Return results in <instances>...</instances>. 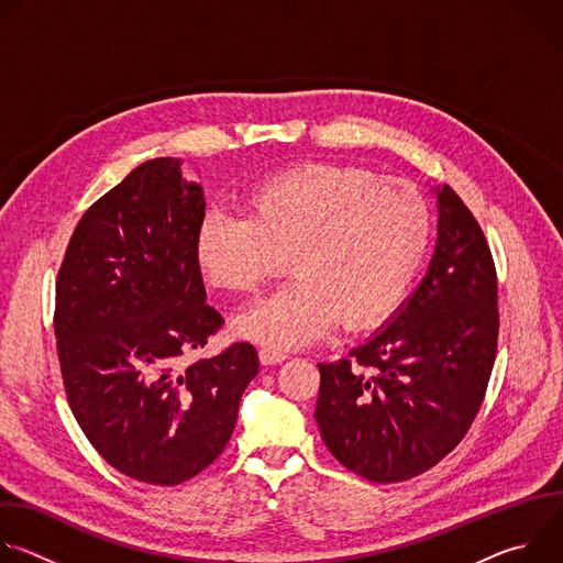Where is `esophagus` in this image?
I'll return each mask as SVG.
<instances>
[{"instance_id":"34e87169","label":"esophagus","mask_w":563,"mask_h":563,"mask_svg":"<svg viewBox=\"0 0 563 563\" xmlns=\"http://www.w3.org/2000/svg\"><path fill=\"white\" fill-rule=\"evenodd\" d=\"M258 358H261L263 365H278V363H283L287 358V354L278 352V350H272V347H263L258 352Z\"/></svg>"}]
</instances>
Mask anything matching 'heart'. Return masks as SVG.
I'll return each mask as SVG.
<instances>
[{
  "mask_svg": "<svg viewBox=\"0 0 563 563\" xmlns=\"http://www.w3.org/2000/svg\"><path fill=\"white\" fill-rule=\"evenodd\" d=\"M247 213H207L196 263L218 289L247 294L289 258L296 280L233 320L238 336L294 350L336 320L369 330L406 300L432 243V211L406 180L354 165H300L258 183Z\"/></svg>",
  "mask_w": 563,
  "mask_h": 563,
  "instance_id": "b5f03b06",
  "label": "heart"
}]
</instances>
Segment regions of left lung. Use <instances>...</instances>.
Here are the masks:
<instances>
[{"label":"left lung","instance_id":"8db88e82","mask_svg":"<svg viewBox=\"0 0 563 563\" xmlns=\"http://www.w3.org/2000/svg\"><path fill=\"white\" fill-rule=\"evenodd\" d=\"M428 274L389 323L347 358L318 363L316 423L328 450L376 484L412 478L472 426L497 356V272L463 200L437 187Z\"/></svg>","mask_w":563,"mask_h":563}]
</instances>
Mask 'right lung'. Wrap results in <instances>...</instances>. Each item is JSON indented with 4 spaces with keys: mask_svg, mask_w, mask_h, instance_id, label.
<instances>
[{
    "mask_svg": "<svg viewBox=\"0 0 563 563\" xmlns=\"http://www.w3.org/2000/svg\"><path fill=\"white\" fill-rule=\"evenodd\" d=\"M205 194L180 159L135 167L77 222L55 289V339L73 417L122 474L178 486L231 439L258 374L250 343L180 369L222 325L196 263Z\"/></svg>",
    "mask_w": 563,
    "mask_h": 563,
    "instance_id": "1",
    "label": "right lung"
}]
</instances>
